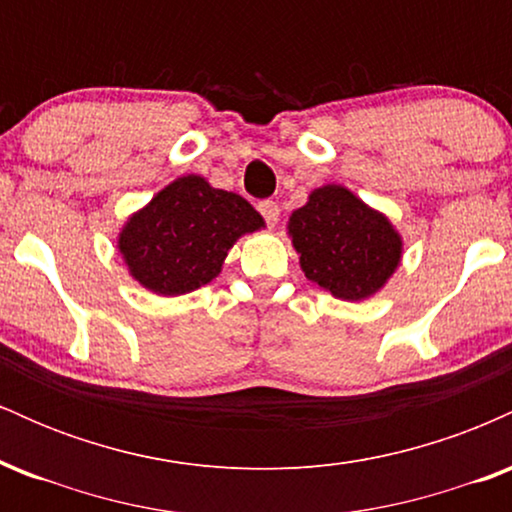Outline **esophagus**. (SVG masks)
<instances>
[{"label": "esophagus", "mask_w": 512, "mask_h": 512, "mask_svg": "<svg viewBox=\"0 0 512 512\" xmlns=\"http://www.w3.org/2000/svg\"><path fill=\"white\" fill-rule=\"evenodd\" d=\"M257 211L262 214V219L267 221V226H276V221H279V204L272 202V199H262L260 204H257Z\"/></svg>", "instance_id": "34e87169"}]
</instances>
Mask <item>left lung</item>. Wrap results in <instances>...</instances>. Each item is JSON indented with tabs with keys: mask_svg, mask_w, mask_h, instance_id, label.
Listing matches in <instances>:
<instances>
[{
	"mask_svg": "<svg viewBox=\"0 0 512 512\" xmlns=\"http://www.w3.org/2000/svg\"><path fill=\"white\" fill-rule=\"evenodd\" d=\"M293 248L310 281L344 301L383 289L402 257V238L383 214L342 185H325L289 219Z\"/></svg>",
	"mask_w": 512,
	"mask_h": 512,
	"instance_id": "left-lung-1",
	"label": "left lung"
}]
</instances>
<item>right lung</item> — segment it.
Instances as JSON below:
<instances>
[{"mask_svg": "<svg viewBox=\"0 0 512 512\" xmlns=\"http://www.w3.org/2000/svg\"><path fill=\"white\" fill-rule=\"evenodd\" d=\"M262 226L240 195L185 175L125 223L117 245L139 284L158 296H180L209 284L233 243Z\"/></svg>", "mask_w": 512, "mask_h": 512, "instance_id": "right-lung-1", "label": "right lung"}]
</instances>
